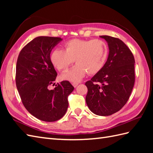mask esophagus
Returning a JSON list of instances; mask_svg holds the SVG:
<instances>
[{"mask_svg": "<svg viewBox=\"0 0 153 153\" xmlns=\"http://www.w3.org/2000/svg\"><path fill=\"white\" fill-rule=\"evenodd\" d=\"M78 84H79V83H77V82H73L72 83V85L74 87H76L77 85H78Z\"/></svg>", "mask_w": 153, "mask_h": 153, "instance_id": "obj_1", "label": "esophagus"}]
</instances>
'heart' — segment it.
I'll use <instances>...</instances> for the list:
<instances>
[{
  "label": "heart",
  "mask_w": 153,
  "mask_h": 153,
  "mask_svg": "<svg viewBox=\"0 0 153 153\" xmlns=\"http://www.w3.org/2000/svg\"><path fill=\"white\" fill-rule=\"evenodd\" d=\"M64 50L55 48L50 59L56 69L64 72L74 62L76 64L62 76L71 82H79L87 73L94 75L101 70L108 55V47L101 39L83 40L73 39L64 44Z\"/></svg>",
  "instance_id": "b5f03b06"
}]
</instances>
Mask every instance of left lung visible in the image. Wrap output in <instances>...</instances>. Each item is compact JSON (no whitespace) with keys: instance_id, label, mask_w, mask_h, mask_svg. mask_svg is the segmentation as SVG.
Segmentation results:
<instances>
[{"instance_id":"8db88e82","label":"left lung","mask_w":153,"mask_h":153,"mask_svg":"<svg viewBox=\"0 0 153 153\" xmlns=\"http://www.w3.org/2000/svg\"><path fill=\"white\" fill-rule=\"evenodd\" d=\"M100 37L108 43V57L102 69L85 83V100L92 112L106 116L119 111L128 102L135 83V59L120 39Z\"/></svg>"}]
</instances>
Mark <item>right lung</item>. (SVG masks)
<instances>
[{"mask_svg":"<svg viewBox=\"0 0 153 153\" xmlns=\"http://www.w3.org/2000/svg\"><path fill=\"white\" fill-rule=\"evenodd\" d=\"M62 39L41 36L31 41L19 53L16 71V83L22 102L27 111L45 122H55L64 116L68 97L74 87L68 82L57 83V73L50 59L52 49Z\"/></svg>","mask_w":153,"mask_h":153,"instance_id":"add662e5","label":"right lung"}]
</instances>
